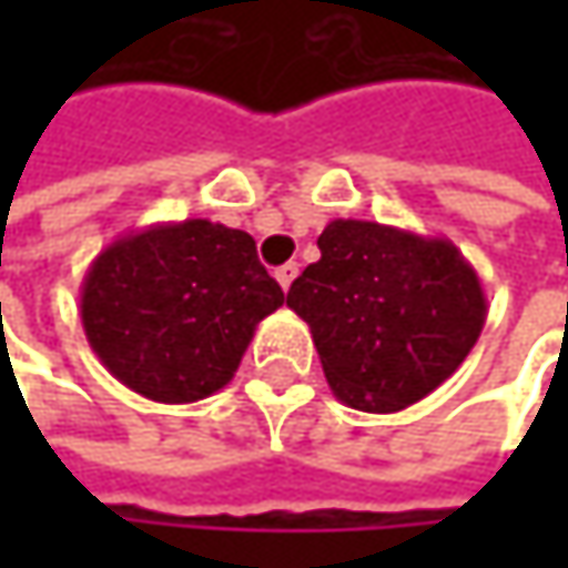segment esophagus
<instances>
[{
  "label": "esophagus",
  "mask_w": 568,
  "mask_h": 568,
  "mask_svg": "<svg viewBox=\"0 0 568 568\" xmlns=\"http://www.w3.org/2000/svg\"><path fill=\"white\" fill-rule=\"evenodd\" d=\"M298 276V263H285V266H280L276 270V283L283 285L285 292H288V285H292V280Z\"/></svg>",
  "instance_id": "esophagus-1"
}]
</instances>
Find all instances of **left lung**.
I'll return each instance as SVG.
<instances>
[{
    "label": "left lung",
    "mask_w": 568,
    "mask_h": 568,
    "mask_svg": "<svg viewBox=\"0 0 568 568\" xmlns=\"http://www.w3.org/2000/svg\"><path fill=\"white\" fill-rule=\"evenodd\" d=\"M322 260L285 305L308 322L332 395L392 414L440 388L477 345L487 295L477 270L444 236L375 220H332Z\"/></svg>",
    "instance_id": "8db88e82"
}]
</instances>
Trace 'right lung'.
<instances>
[{"instance_id":"add662e5","label":"right lung","mask_w":568,"mask_h":568,"mask_svg":"<svg viewBox=\"0 0 568 568\" xmlns=\"http://www.w3.org/2000/svg\"><path fill=\"white\" fill-rule=\"evenodd\" d=\"M285 302L243 230L180 220L104 246L81 283V325L131 392L190 404L226 388L256 325Z\"/></svg>"}]
</instances>
